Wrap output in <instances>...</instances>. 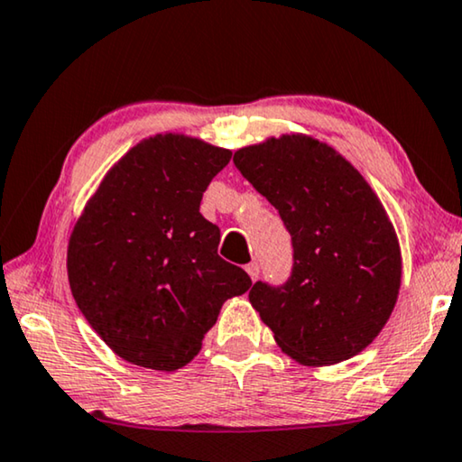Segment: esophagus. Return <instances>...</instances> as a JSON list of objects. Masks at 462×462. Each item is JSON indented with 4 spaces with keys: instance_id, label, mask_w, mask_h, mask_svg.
Returning a JSON list of instances; mask_svg holds the SVG:
<instances>
[{
    "instance_id": "34e87169",
    "label": "esophagus",
    "mask_w": 462,
    "mask_h": 462,
    "mask_svg": "<svg viewBox=\"0 0 462 462\" xmlns=\"http://www.w3.org/2000/svg\"><path fill=\"white\" fill-rule=\"evenodd\" d=\"M245 270H246V273H249V275H251V280H253V282L259 278V263H257V261H251V263H249V265H246V267H245Z\"/></svg>"
}]
</instances>
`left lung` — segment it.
Here are the masks:
<instances>
[{
  "instance_id": "1",
  "label": "left lung",
  "mask_w": 462,
  "mask_h": 462,
  "mask_svg": "<svg viewBox=\"0 0 462 462\" xmlns=\"http://www.w3.org/2000/svg\"><path fill=\"white\" fill-rule=\"evenodd\" d=\"M284 222L292 270L254 282L249 300L286 355L334 365L369 346L401 288V249L380 199L332 147L286 134L234 153Z\"/></svg>"
}]
</instances>
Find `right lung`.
Instances as JSON below:
<instances>
[{"instance_id": "right-lung-1", "label": "right lung", "mask_w": 462, "mask_h": 462, "mask_svg": "<svg viewBox=\"0 0 462 462\" xmlns=\"http://www.w3.org/2000/svg\"><path fill=\"white\" fill-rule=\"evenodd\" d=\"M228 149L157 134L103 178L68 245L80 313L124 361L174 371L195 359L228 299L251 278L217 254L219 228L199 208Z\"/></svg>"}]
</instances>
